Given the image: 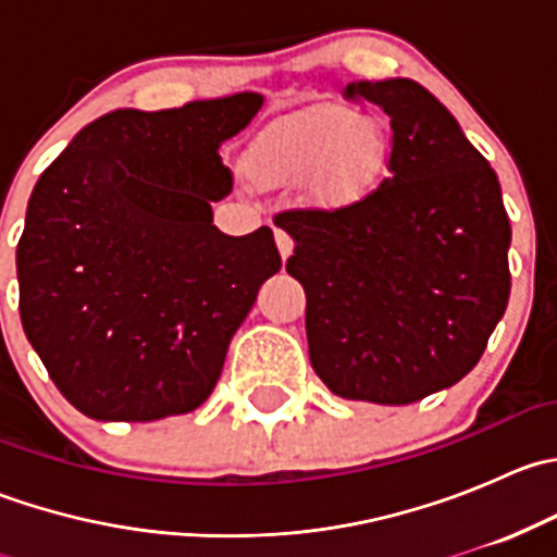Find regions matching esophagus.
<instances>
[{
    "label": "esophagus",
    "instance_id": "1",
    "mask_svg": "<svg viewBox=\"0 0 557 557\" xmlns=\"http://www.w3.org/2000/svg\"><path fill=\"white\" fill-rule=\"evenodd\" d=\"M274 243H277V250H280V256H283V261L290 256V252H294V239H290L283 228H274Z\"/></svg>",
    "mask_w": 557,
    "mask_h": 557
}]
</instances>
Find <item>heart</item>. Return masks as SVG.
Masks as SVG:
<instances>
[{
    "label": "heart",
    "mask_w": 557,
    "mask_h": 557,
    "mask_svg": "<svg viewBox=\"0 0 557 557\" xmlns=\"http://www.w3.org/2000/svg\"><path fill=\"white\" fill-rule=\"evenodd\" d=\"M391 148V128L380 117L318 104L258 132L245 172L263 190L301 183V201L314 210H347L380 188Z\"/></svg>",
    "instance_id": "b5f03b06"
}]
</instances>
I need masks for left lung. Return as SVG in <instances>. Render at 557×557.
<instances>
[{
	"mask_svg": "<svg viewBox=\"0 0 557 557\" xmlns=\"http://www.w3.org/2000/svg\"><path fill=\"white\" fill-rule=\"evenodd\" d=\"M347 99L391 117L387 172L347 210H285L318 377L352 401L412 404L476 367L509 301L502 185L445 104L407 77Z\"/></svg>",
	"mask_w": 557,
	"mask_h": 557,
	"instance_id": "8db88e82",
	"label": "left lung"
}]
</instances>
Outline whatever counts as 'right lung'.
I'll list each match as a JSON object with an SVG mask.
<instances>
[{"instance_id": "add662e5", "label": "right lung", "mask_w": 557, "mask_h": 557, "mask_svg": "<svg viewBox=\"0 0 557 557\" xmlns=\"http://www.w3.org/2000/svg\"><path fill=\"white\" fill-rule=\"evenodd\" d=\"M258 94L115 110L42 172L21 234V323L61 396L94 420L183 414L207 401L228 342L280 261L269 226L228 237L218 148Z\"/></svg>"}]
</instances>
